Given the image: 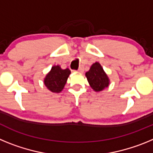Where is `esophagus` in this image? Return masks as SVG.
Here are the masks:
<instances>
[{"mask_svg": "<svg viewBox=\"0 0 153 153\" xmlns=\"http://www.w3.org/2000/svg\"><path fill=\"white\" fill-rule=\"evenodd\" d=\"M76 71H78V72H79V73H83V67H79V68Z\"/></svg>", "mask_w": 153, "mask_h": 153, "instance_id": "esophagus-1", "label": "esophagus"}]
</instances>
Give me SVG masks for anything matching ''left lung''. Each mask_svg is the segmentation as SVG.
Returning <instances> with one entry per match:
<instances>
[{"instance_id":"1","label":"left lung","mask_w":153,"mask_h":153,"mask_svg":"<svg viewBox=\"0 0 153 153\" xmlns=\"http://www.w3.org/2000/svg\"><path fill=\"white\" fill-rule=\"evenodd\" d=\"M89 83L93 90L101 91L109 86V78L99 63H93L90 70L86 73Z\"/></svg>"}]
</instances>
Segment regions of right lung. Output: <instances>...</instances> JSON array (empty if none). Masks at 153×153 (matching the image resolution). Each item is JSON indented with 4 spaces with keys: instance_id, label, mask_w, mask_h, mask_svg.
Returning a JSON list of instances; mask_svg holds the SVG:
<instances>
[{
    "instance_id": "1",
    "label": "right lung",
    "mask_w": 153,
    "mask_h": 153,
    "mask_svg": "<svg viewBox=\"0 0 153 153\" xmlns=\"http://www.w3.org/2000/svg\"><path fill=\"white\" fill-rule=\"evenodd\" d=\"M70 74V70L68 68L63 70L60 66H53L46 76L44 84L53 93H60L67 83Z\"/></svg>"
}]
</instances>
